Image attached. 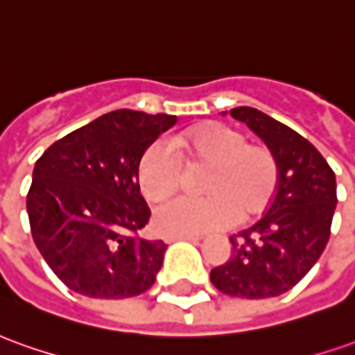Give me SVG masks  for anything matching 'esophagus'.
Returning <instances> with one entry per match:
<instances>
[{
  "instance_id": "1",
  "label": "esophagus",
  "mask_w": 355,
  "mask_h": 355,
  "mask_svg": "<svg viewBox=\"0 0 355 355\" xmlns=\"http://www.w3.org/2000/svg\"><path fill=\"white\" fill-rule=\"evenodd\" d=\"M168 241H178V239H189V241H201L202 236H195V234H178V236H166Z\"/></svg>"
}]
</instances>
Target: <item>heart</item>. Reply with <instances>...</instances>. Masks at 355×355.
Returning <instances> with one entry per match:
<instances>
[{"label": "heart", "mask_w": 355, "mask_h": 355, "mask_svg": "<svg viewBox=\"0 0 355 355\" xmlns=\"http://www.w3.org/2000/svg\"><path fill=\"white\" fill-rule=\"evenodd\" d=\"M173 146L189 162L202 164V197H178L158 207L154 222L166 236L207 234L212 230L253 218L275 201L280 185L276 154L249 145L238 129L209 121L173 139ZM173 146L156 139L139 160V185L150 201H164L180 189L182 160Z\"/></svg>", "instance_id": "obj_1"}]
</instances>
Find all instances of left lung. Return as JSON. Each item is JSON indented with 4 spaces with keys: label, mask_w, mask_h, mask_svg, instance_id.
Here are the masks:
<instances>
[{
    "label": "left lung",
    "mask_w": 355,
    "mask_h": 355,
    "mask_svg": "<svg viewBox=\"0 0 355 355\" xmlns=\"http://www.w3.org/2000/svg\"><path fill=\"white\" fill-rule=\"evenodd\" d=\"M276 154L280 185L251 228L232 236V259L210 270V282L232 297L263 300L292 290L327 248L336 209L334 172L315 146L255 107H234Z\"/></svg>",
    "instance_id": "obj_1"
}]
</instances>
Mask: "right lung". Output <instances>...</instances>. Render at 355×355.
Here are the masks:
<instances>
[{"label":"right lung","instance_id":"right-lung-1","mask_svg":"<svg viewBox=\"0 0 355 355\" xmlns=\"http://www.w3.org/2000/svg\"><path fill=\"white\" fill-rule=\"evenodd\" d=\"M173 123L175 116L116 110L36 160L26 195L31 232L69 290L121 300L154 284L168 245L141 236L150 209L139 187V160Z\"/></svg>","mask_w":355,"mask_h":355}]
</instances>
